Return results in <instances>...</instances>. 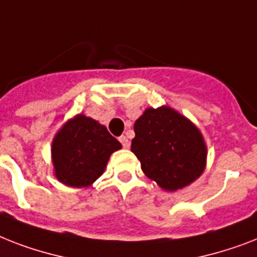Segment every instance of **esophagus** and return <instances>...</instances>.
Listing matches in <instances>:
<instances>
[{
  "instance_id": "obj_1",
  "label": "esophagus",
  "mask_w": 257,
  "mask_h": 257,
  "mask_svg": "<svg viewBox=\"0 0 257 257\" xmlns=\"http://www.w3.org/2000/svg\"><path fill=\"white\" fill-rule=\"evenodd\" d=\"M118 141L121 143V145L125 148V149H128V148L131 147V143H129V140L126 136H120V137H118Z\"/></svg>"
}]
</instances>
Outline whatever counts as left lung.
<instances>
[{"instance_id":"obj_1","label":"left lung","mask_w":257,"mask_h":257,"mask_svg":"<svg viewBox=\"0 0 257 257\" xmlns=\"http://www.w3.org/2000/svg\"><path fill=\"white\" fill-rule=\"evenodd\" d=\"M132 149L145 176L176 191L199 178L207 148L199 129L170 107L148 108L135 122Z\"/></svg>"}]
</instances>
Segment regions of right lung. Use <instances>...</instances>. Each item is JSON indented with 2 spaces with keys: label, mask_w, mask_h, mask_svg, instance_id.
<instances>
[{
  "label": "right lung",
  "mask_w": 257,
  "mask_h": 257,
  "mask_svg": "<svg viewBox=\"0 0 257 257\" xmlns=\"http://www.w3.org/2000/svg\"><path fill=\"white\" fill-rule=\"evenodd\" d=\"M121 144L104 125L76 114L53 140L51 157L58 181L71 187L91 186L104 173L110 154Z\"/></svg>",
  "instance_id": "add662e5"
}]
</instances>
